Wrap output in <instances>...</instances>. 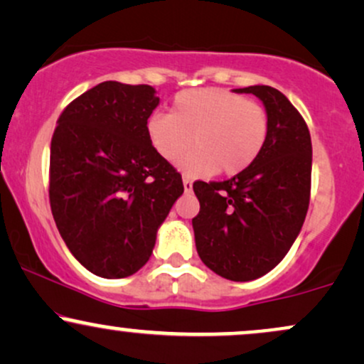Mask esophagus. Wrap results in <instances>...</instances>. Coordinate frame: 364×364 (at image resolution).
Segmentation results:
<instances>
[{"label":"esophagus","mask_w":364,"mask_h":364,"mask_svg":"<svg viewBox=\"0 0 364 364\" xmlns=\"http://www.w3.org/2000/svg\"><path fill=\"white\" fill-rule=\"evenodd\" d=\"M183 186H185L186 193H190V191L193 190V179L188 178V176H183Z\"/></svg>","instance_id":"obj_1"}]
</instances>
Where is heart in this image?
<instances>
[{
  "instance_id": "1",
  "label": "heart",
  "mask_w": 364,
  "mask_h": 364,
  "mask_svg": "<svg viewBox=\"0 0 364 364\" xmlns=\"http://www.w3.org/2000/svg\"><path fill=\"white\" fill-rule=\"evenodd\" d=\"M147 139L162 161H181L191 176L220 171L232 176L253 164L269 136V116L260 104L225 89L179 92L169 114L154 112L145 124Z\"/></svg>"
}]
</instances>
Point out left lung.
<instances>
[{"label":"left lung","instance_id":"8db88e82","mask_svg":"<svg viewBox=\"0 0 364 364\" xmlns=\"http://www.w3.org/2000/svg\"><path fill=\"white\" fill-rule=\"evenodd\" d=\"M253 94L269 116V136L250 168L225 181H195L193 217L202 262L220 277H262L286 257L310 205L311 136L289 99L269 85L236 89Z\"/></svg>","mask_w":364,"mask_h":364}]
</instances>
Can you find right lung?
Returning <instances> with one entry per match:
<instances>
[{
	"instance_id": "1",
	"label": "right lung",
	"mask_w": 364,
	"mask_h": 364,
	"mask_svg": "<svg viewBox=\"0 0 364 364\" xmlns=\"http://www.w3.org/2000/svg\"><path fill=\"white\" fill-rule=\"evenodd\" d=\"M159 104L150 85L102 82L58 118L49 203L58 231L92 274L139 272L159 225L185 191L181 174L152 149L145 124Z\"/></svg>"
}]
</instances>
